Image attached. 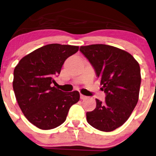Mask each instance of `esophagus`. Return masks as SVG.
<instances>
[{
    "label": "esophagus",
    "mask_w": 156,
    "mask_h": 156,
    "mask_svg": "<svg viewBox=\"0 0 156 156\" xmlns=\"http://www.w3.org/2000/svg\"><path fill=\"white\" fill-rule=\"evenodd\" d=\"M80 99H86V98H87V96L83 95V94H80Z\"/></svg>",
    "instance_id": "34e87169"
}]
</instances>
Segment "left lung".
<instances>
[{"label":"left lung","mask_w":156,"mask_h":156,"mask_svg":"<svg viewBox=\"0 0 156 156\" xmlns=\"http://www.w3.org/2000/svg\"><path fill=\"white\" fill-rule=\"evenodd\" d=\"M101 80L105 101L96 99V107L86 112L88 123L98 130L111 132L128 119L137 105L141 83L140 68L133 55L106 44L81 46Z\"/></svg>","instance_id":"8db88e82"}]
</instances>
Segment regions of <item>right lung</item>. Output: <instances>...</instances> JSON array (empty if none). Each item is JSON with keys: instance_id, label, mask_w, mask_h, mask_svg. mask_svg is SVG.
<instances>
[{"instance_id": "add662e5", "label": "right lung", "mask_w": 156, "mask_h": 156, "mask_svg": "<svg viewBox=\"0 0 156 156\" xmlns=\"http://www.w3.org/2000/svg\"><path fill=\"white\" fill-rule=\"evenodd\" d=\"M78 48L45 45L23 57L15 67L13 88L17 102L26 118L39 129H51L62 125L70 106L79 101L77 90L67 93L52 86L65 61Z\"/></svg>"}]
</instances>
